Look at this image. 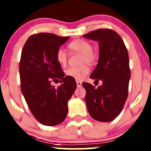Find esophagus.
Here are the masks:
<instances>
[{
	"label": "esophagus",
	"instance_id": "1",
	"mask_svg": "<svg viewBox=\"0 0 151 151\" xmlns=\"http://www.w3.org/2000/svg\"><path fill=\"white\" fill-rule=\"evenodd\" d=\"M76 84H77V87L78 88H80L82 86V83L79 81H76Z\"/></svg>",
	"mask_w": 151,
	"mask_h": 151
}]
</instances>
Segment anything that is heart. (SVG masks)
<instances>
[{"instance_id":"b5f03b06","label":"heart","mask_w":151,"mask_h":151,"mask_svg":"<svg viewBox=\"0 0 151 151\" xmlns=\"http://www.w3.org/2000/svg\"><path fill=\"white\" fill-rule=\"evenodd\" d=\"M68 48L71 51L83 54V62L93 63L96 59V55L93 50V45L91 43L83 40L76 39L68 44ZM57 62L62 66H65L68 62V55L64 49L58 48L55 53ZM89 68L83 65L79 67H70L65 70V74L69 77L77 81H81L89 73Z\"/></svg>"}]
</instances>
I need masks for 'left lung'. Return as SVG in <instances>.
<instances>
[{
	"label": "left lung",
	"mask_w": 151,
	"mask_h": 151,
	"mask_svg": "<svg viewBox=\"0 0 151 151\" xmlns=\"http://www.w3.org/2000/svg\"><path fill=\"white\" fill-rule=\"evenodd\" d=\"M83 37L99 43L98 63L90 78L103 82L97 88L88 83H82L88 111L96 121L110 122L121 113L128 98L130 78L128 50L121 37L113 30L101 28Z\"/></svg>",
	"instance_id": "1"
}]
</instances>
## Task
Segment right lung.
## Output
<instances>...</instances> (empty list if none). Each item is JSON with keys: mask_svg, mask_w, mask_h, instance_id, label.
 <instances>
[{"mask_svg": "<svg viewBox=\"0 0 151 151\" xmlns=\"http://www.w3.org/2000/svg\"><path fill=\"white\" fill-rule=\"evenodd\" d=\"M68 38L38 33L28 38L22 50L19 65L22 93L35 119L45 126H56L65 119L68 102L76 89L75 79L64 76L55 59L57 50ZM57 79L62 83L55 88L50 83Z\"/></svg>", "mask_w": 151, "mask_h": 151, "instance_id": "right-lung-1", "label": "right lung"}]
</instances>
